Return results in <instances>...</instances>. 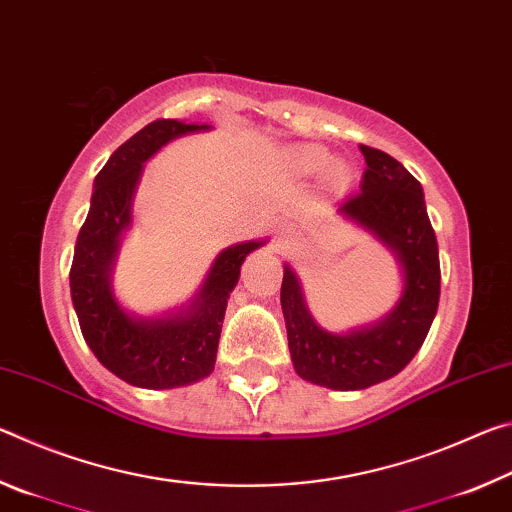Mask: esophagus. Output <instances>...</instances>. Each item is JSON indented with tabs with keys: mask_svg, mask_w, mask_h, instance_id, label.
<instances>
[{
	"mask_svg": "<svg viewBox=\"0 0 512 512\" xmlns=\"http://www.w3.org/2000/svg\"><path fill=\"white\" fill-rule=\"evenodd\" d=\"M289 244H291L289 225H280V228H277V232H275V250H277V253H284V250L289 248Z\"/></svg>",
	"mask_w": 512,
	"mask_h": 512,
	"instance_id": "obj_1",
	"label": "esophagus"
}]
</instances>
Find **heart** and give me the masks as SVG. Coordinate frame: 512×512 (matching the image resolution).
Instances as JSON below:
<instances>
[{
  "label": "heart",
  "instance_id": "obj_1",
  "mask_svg": "<svg viewBox=\"0 0 512 512\" xmlns=\"http://www.w3.org/2000/svg\"><path fill=\"white\" fill-rule=\"evenodd\" d=\"M289 169L300 178H314L323 173L325 187L332 194H341L350 187L352 171L343 160H332L325 146L320 144H296L287 151Z\"/></svg>",
  "mask_w": 512,
  "mask_h": 512
}]
</instances>
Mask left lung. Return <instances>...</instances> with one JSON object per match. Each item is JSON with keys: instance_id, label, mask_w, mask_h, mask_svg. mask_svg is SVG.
Instances as JSON below:
<instances>
[{"instance_id": "left-lung-1", "label": "left lung", "mask_w": 512, "mask_h": 512, "mask_svg": "<svg viewBox=\"0 0 512 512\" xmlns=\"http://www.w3.org/2000/svg\"><path fill=\"white\" fill-rule=\"evenodd\" d=\"M361 192L339 205L336 214L391 250L402 271V293L386 316L370 325L329 332L307 307L302 282L284 264L282 314L293 368L316 386L363 391L402 372L422 348L440 300V259L422 185L402 162L370 146Z\"/></svg>"}]
</instances>
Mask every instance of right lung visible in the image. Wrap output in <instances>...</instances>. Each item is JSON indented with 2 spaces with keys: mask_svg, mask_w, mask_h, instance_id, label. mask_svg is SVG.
<instances>
[{
  "mask_svg": "<svg viewBox=\"0 0 512 512\" xmlns=\"http://www.w3.org/2000/svg\"><path fill=\"white\" fill-rule=\"evenodd\" d=\"M205 131L212 126L158 119L121 144L94 178L88 219L76 237L69 289L83 339L103 368L137 388L167 391L210 375L241 264L268 241L250 239L223 248L183 307L140 316L119 302L112 271L121 239L133 225V198L144 162L178 137Z\"/></svg>",
  "mask_w": 512,
  "mask_h": 512,
  "instance_id": "obj_1",
  "label": "right lung"
}]
</instances>
